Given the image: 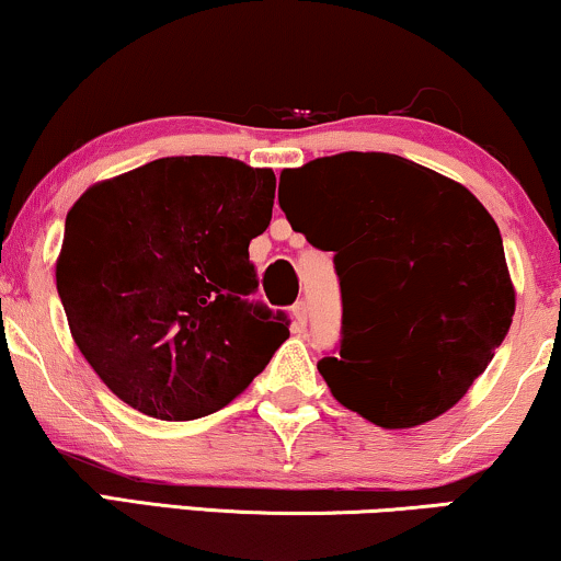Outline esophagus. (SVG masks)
Wrapping results in <instances>:
<instances>
[{
  "mask_svg": "<svg viewBox=\"0 0 561 561\" xmlns=\"http://www.w3.org/2000/svg\"><path fill=\"white\" fill-rule=\"evenodd\" d=\"M293 316H295V323L300 325V329H305V325H308V305H305L302 300H297L293 305Z\"/></svg>",
  "mask_w": 561,
  "mask_h": 561,
  "instance_id": "esophagus-1",
  "label": "esophagus"
}]
</instances>
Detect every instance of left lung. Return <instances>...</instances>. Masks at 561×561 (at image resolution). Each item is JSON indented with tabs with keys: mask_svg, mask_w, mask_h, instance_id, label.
<instances>
[{
	"mask_svg": "<svg viewBox=\"0 0 561 561\" xmlns=\"http://www.w3.org/2000/svg\"><path fill=\"white\" fill-rule=\"evenodd\" d=\"M295 232L333 251L342 339L318 370L331 393L388 430L463 399L515 313L492 215L460 183L386 152H344L285 170Z\"/></svg>",
	"mask_w": 561,
	"mask_h": 561,
	"instance_id": "obj_1",
	"label": "left lung"
}]
</instances>
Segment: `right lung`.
<instances>
[{
	"instance_id": "right-lung-1",
	"label": "right lung",
	"mask_w": 561,
	"mask_h": 561,
	"mask_svg": "<svg viewBox=\"0 0 561 561\" xmlns=\"http://www.w3.org/2000/svg\"><path fill=\"white\" fill-rule=\"evenodd\" d=\"M276 179L232 158H162L77 198L56 289L80 352L131 409L165 422L215 414L289 336L251 300L248 245L272 222Z\"/></svg>"
}]
</instances>
